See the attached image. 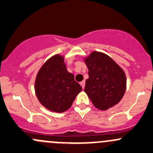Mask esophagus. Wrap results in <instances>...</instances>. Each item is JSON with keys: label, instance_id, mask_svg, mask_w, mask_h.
Returning a JSON list of instances; mask_svg holds the SVG:
<instances>
[{"label": "esophagus", "instance_id": "34e87169", "mask_svg": "<svg viewBox=\"0 0 153 153\" xmlns=\"http://www.w3.org/2000/svg\"><path fill=\"white\" fill-rule=\"evenodd\" d=\"M80 85H81L82 88V89L85 88V81H82L81 82H80Z\"/></svg>", "mask_w": 153, "mask_h": 153}]
</instances>
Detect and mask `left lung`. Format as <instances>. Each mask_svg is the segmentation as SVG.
<instances>
[{"label": "left lung", "instance_id": "left-lung-1", "mask_svg": "<svg viewBox=\"0 0 153 153\" xmlns=\"http://www.w3.org/2000/svg\"><path fill=\"white\" fill-rule=\"evenodd\" d=\"M89 78L85 92L98 109L106 110L120 102L126 89L124 71L109 56L93 52L85 59Z\"/></svg>", "mask_w": 153, "mask_h": 153}]
</instances>
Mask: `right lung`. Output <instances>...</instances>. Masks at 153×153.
<instances>
[{"label": "right lung", "instance_id": "right-lung-1", "mask_svg": "<svg viewBox=\"0 0 153 153\" xmlns=\"http://www.w3.org/2000/svg\"><path fill=\"white\" fill-rule=\"evenodd\" d=\"M82 90L74 74L67 71L63 57L60 55L49 59L38 72L36 94L40 103L50 111H66Z\"/></svg>", "mask_w": 153, "mask_h": 153}]
</instances>
